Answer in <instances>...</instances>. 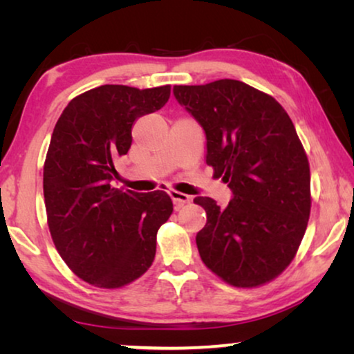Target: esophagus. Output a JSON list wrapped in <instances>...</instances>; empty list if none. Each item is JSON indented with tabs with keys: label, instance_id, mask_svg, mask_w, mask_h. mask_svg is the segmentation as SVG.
Wrapping results in <instances>:
<instances>
[{
	"label": "esophagus",
	"instance_id": "obj_1",
	"mask_svg": "<svg viewBox=\"0 0 354 354\" xmlns=\"http://www.w3.org/2000/svg\"><path fill=\"white\" fill-rule=\"evenodd\" d=\"M169 195H171L174 205H176V209H180L183 205H188V203H190V200H192V198L185 195V193L177 192V190H171V192H169Z\"/></svg>",
	"mask_w": 354,
	"mask_h": 354
}]
</instances>
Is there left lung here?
Listing matches in <instances>:
<instances>
[{"label":"left lung","instance_id":"obj_1","mask_svg":"<svg viewBox=\"0 0 354 354\" xmlns=\"http://www.w3.org/2000/svg\"><path fill=\"white\" fill-rule=\"evenodd\" d=\"M174 95L206 133V164L234 192L222 209L196 196L206 225L201 261L225 283L253 288L292 263L311 212V174L297 130L279 101L240 80L176 85Z\"/></svg>","mask_w":354,"mask_h":354}]
</instances>
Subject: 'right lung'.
<instances>
[{
    "mask_svg": "<svg viewBox=\"0 0 354 354\" xmlns=\"http://www.w3.org/2000/svg\"><path fill=\"white\" fill-rule=\"evenodd\" d=\"M171 85H101L62 111L43 166L48 227L64 263L98 288H120L147 272L159 227L174 206L166 192L111 185L114 164L132 145L138 118L167 103Z\"/></svg>",
    "mask_w": 354,
    "mask_h": 354,
    "instance_id": "right-lung-1",
    "label": "right lung"
}]
</instances>
